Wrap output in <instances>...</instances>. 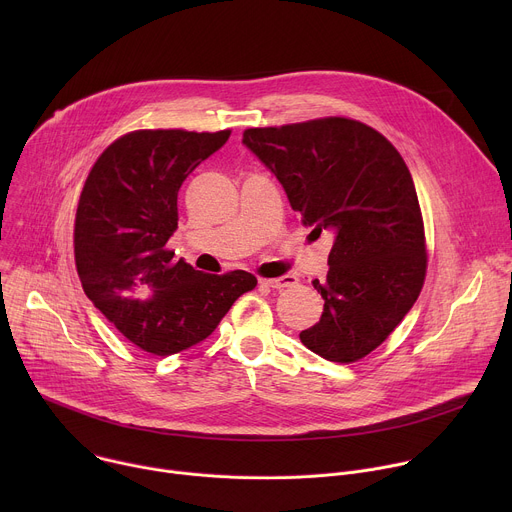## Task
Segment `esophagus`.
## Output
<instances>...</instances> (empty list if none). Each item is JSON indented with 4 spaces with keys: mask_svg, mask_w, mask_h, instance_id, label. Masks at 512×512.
I'll return each instance as SVG.
<instances>
[{
    "mask_svg": "<svg viewBox=\"0 0 512 512\" xmlns=\"http://www.w3.org/2000/svg\"><path fill=\"white\" fill-rule=\"evenodd\" d=\"M263 285L271 287V289H283V287H291L296 285L298 279L294 275H281V277H271V279H259Z\"/></svg>",
    "mask_w": 512,
    "mask_h": 512,
    "instance_id": "1",
    "label": "esophagus"
}]
</instances>
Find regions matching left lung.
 Returning <instances> with one entry per match:
<instances>
[{
  "label": "left lung",
  "instance_id": "left-lung-1",
  "mask_svg": "<svg viewBox=\"0 0 512 512\" xmlns=\"http://www.w3.org/2000/svg\"><path fill=\"white\" fill-rule=\"evenodd\" d=\"M243 143L275 174L306 227L334 233L326 281H312L324 312L300 332L302 344L332 362L367 356L413 308L425 279L409 168L387 137L346 117L247 129Z\"/></svg>",
  "mask_w": 512,
  "mask_h": 512
}]
</instances>
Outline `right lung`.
Segmentation results:
<instances>
[{
	"label": "right lung",
	"mask_w": 512,
	"mask_h": 512,
	"mask_svg": "<svg viewBox=\"0 0 512 512\" xmlns=\"http://www.w3.org/2000/svg\"><path fill=\"white\" fill-rule=\"evenodd\" d=\"M231 131H131L101 154L81 192L75 261L87 298L135 346L158 356L214 332L257 285L247 271L212 275L174 259L178 190Z\"/></svg>",
	"instance_id": "1"
}]
</instances>
